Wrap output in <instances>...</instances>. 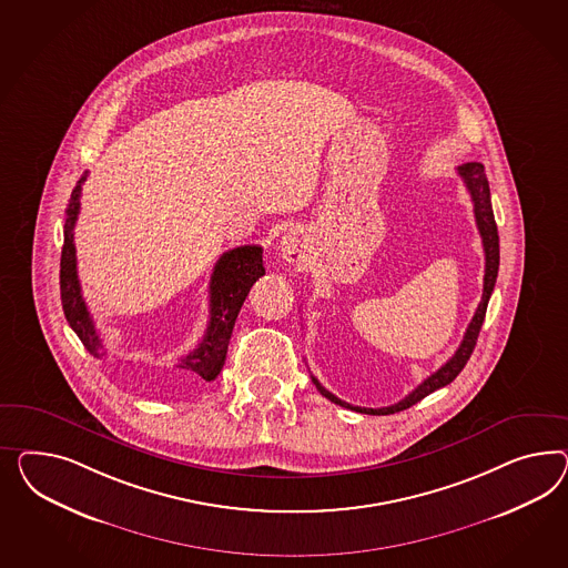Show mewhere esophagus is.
Here are the masks:
<instances>
[{
  "label": "esophagus",
  "mask_w": 568,
  "mask_h": 568,
  "mask_svg": "<svg viewBox=\"0 0 568 568\" xmlns=\"http://www.w3.org/2000/svg\"><path fill=\"white\" fill-rule=\"evenodd\" d=\"M281 254L287 262H300L304 258V242L297 233H285L281 237Z\"/></svg>",
  "instance_id": "1"
}]
</instances>
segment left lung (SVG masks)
Segmentation results:
<instances>
[{"label":"left lung","mask_w":568,"mask_h":568,"mask_svg":"<svg viewBox=\"0 0 568 568\" xmlns=\"http://www.w3.org/2000/svg\"><path fill=\"white\" fill-rule=\"evenodd\" d=\"M463 182L467 185L471 200H474V213H476L477 230L481 235V244H484V254H486V275H484V293H481V302L477 306L476 314L471 318V323L465 331V337L460 341L459 349L455 355L446 362L445 366L436 369L432 376H428L424 383L419 384L415 390H412L405 399H400L395 405L388 407H381V409H369V407H355L345 400L338 399L333 393H328L323 384L318 383L314 376L312 381L316 384V388L321 390V395L326 397L333 403H337L341 407H347L353 412L368 415H390L409 409L417 400L428 397L429 393L443 388L446 384L453 383L459 376L460 369L465 368L467 359L471 357V353L476 349L477 337H479V328L484 324V316L488 310V302H490L494 285H496V276H498V264H500V244H498V230H496V221H494V211H491L490 202V185H488V178L481 163H463L457 168Z\"/></svg>","instance_id":"8db88e82"}]
</instances>
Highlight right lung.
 <instances>
[{
	"label": "right lung",
	"instance_id": "1",
	"mask_svg": "<svg viewBox=\"0 0 568 568\" xmlns=\"http://www.w3.org/2000/svg\"><path fill=\"white\" fill-rule=\"evenodd\" d=\"M89 171L78 180L77 187L65 209L63 223L62 262H60V292L65 321L72 326L87 352L94 357H103V343L92 323L91 312L84 304L77 273V245H74V225L80 213V192L87 182ZM264 275L261 245H240L225 252L216 261L211 275V321L199 347L180 359L175 372L165 378H156V388L161 390H182L200 381H215L227 357L231 331L250 287Z\"/></svg>",
	"mask_w": 568,
	"mask_h": 568
}]
</instances>
